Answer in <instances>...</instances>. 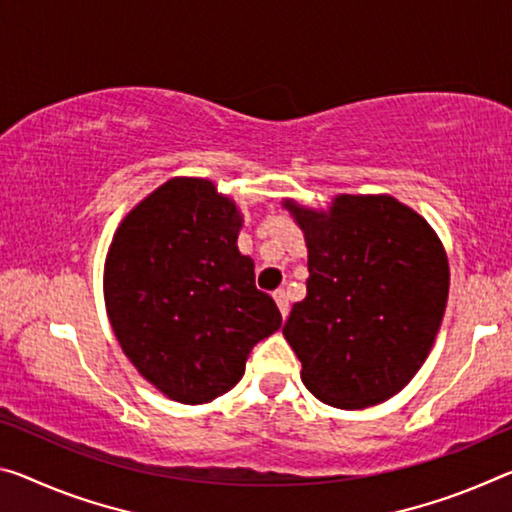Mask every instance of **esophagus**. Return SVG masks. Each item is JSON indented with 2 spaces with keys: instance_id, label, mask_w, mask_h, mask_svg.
<instances>
[{
  "instance_id": "esophagus-1",
  "label": "esophagus",
  "mask_w": 512,
  "mask_h": 512,
  "mask_svg": "<svg viewBox=\"0 0 512 512\" xmlns=\"http://www.w3.org/2000/svg\"><path fill=\"white\" fill-rule=\"evenodd\" d=\"M273 298H275V303H278V307H280V314L287 319V314H289V298H287V294H285V289L275 291Z\"/></svg>"
}]
</instances>
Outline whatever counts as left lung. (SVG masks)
Wrapping results in <instances>:
<instances>
[{
  "label": "left lung",
  "mask_w": 512,
  "mask_h": 512,
  "mask_svg": "<svg viewBox=\"0 0 512 512\" xmlns=\"http://www.w3.org/2000/svg\"><path fill=\"white\" fill-rule=\"evenodd\" d=\"M307 241V296L285 323L305 387L335 408L389 399L440 330L449 264L424 218L389 196H339L328 214L285 202Z\"/></svg>",
  "instance_id": "8db88e82"
}]
</instances>
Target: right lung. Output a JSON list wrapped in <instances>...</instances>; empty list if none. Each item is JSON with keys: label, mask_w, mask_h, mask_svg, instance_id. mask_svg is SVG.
<instances>
[{"label": "right lung", "mask_w": 512, "mask_h": 512, "mask_svg": "<svg viewBox=\"0 0 512 512\" xmlns=\"http://www.w3.org/2000/svg\"><path fill=\"white\" fill-rule=\"evenodd\" d=\"M241 216L196 177L161 184L120 223L104 266L111 328L145 380L180 403L239 383L253 346L282 326L241 255Z\"/></svg>", "instance_id": "right-lung-1"}]
</instances>
